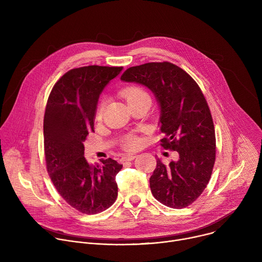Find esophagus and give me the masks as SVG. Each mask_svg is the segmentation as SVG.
Returning <instances> with one entry per match:
<instances>
[{
    "mask_svg": "<svg viewBox=\"0 0 262 262\" xmlns=\"http://www.w3.org/2000/svg\"><path fill=\"white\" fill-rule=\"evenodd\" d=\"M136 159V156L135 155H126V156H123L121 158V161L122 162H126V161H133Z\"/></svg>",
    "mask_w": 262,
    "mask_h": 262,
    "instance_id": "esophagus-1",
    "label": "esophagus"
}]
</instances>
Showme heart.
Wrapping results in <instances>:
<instances>
[{
	"instance_id": "1",
	"label": "heart",
	"mask_w": 262,
	"mask_h": 262,
	"mask_svg": "<svg viewBox=\"0 0 262 262\" xmlns=\"http://www.w3.org/2000/svg\"><path fill=\"white\" fill-rule=\"evenodd\" d=\"M121 94L125 98V100L127 101V103L129 105L133 103H136L140 100H143V99H150L148 93L143 88H141L139 86L126 87L121 91ZM104 106H105V100L101 99L96 108V119L97 120L101 119L103 111H104ZM139 144H140V140L134 135H128L123 140V147L125 149H127V150H133V149H136L139 146Z\"/></svg>"
}]
</instances>
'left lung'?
Returning a JSON list of instances; mask_svg holds the SVG:
<instances>
[{
	"instance_id": "left-lung-1",
	"label": "left lung",
	"mask_w": 262,
	"mask_h": 262,
	"mask_svg": "<svg viewBox=\"0 0 262 262\" xmlns=\"http://www.w3.org/2000/svg\"><path fill=\"white\" fill-rule=\"evenodd\" d=\"M123 82L138 83L155 94L161 110V140L179 159L168 166L157 160L149 182L154 197L171 208L192 204L204 191L215 161V135L207 101L190 74L170 62L129 67Z\"/></svg>"
}]
</instances>
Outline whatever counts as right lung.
I'll return each instance as SVG.
<instances>
[{
	"instance_id": "1",
	"label": "right lung",
	"mask_w": 262,
	"mask_h": 262,
	"mask_svg": "<svg viewBox=\"0 0 262 262\" xmlns=\"http://www.w3.org/2000/svg\"><path fill=\"white\" fill-rule=\"evenodd\" d=\"M122 69L73 68L55 84L48 99L43 120L47 169L61 197L83 213L107 209L118 195L116 175L122 165L111 158L90 165L84 157V142L94 132L100 93Z\"/></svg>"
}]
</instances>
